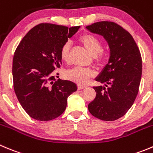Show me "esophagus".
I'll return each mask as SVG.
<instances>
[{
  "instance_id": "esophagus-1",
  "label": "esophagus",
  "mask_w": 153,
  "mask_h": 153,
  "mask_svg": "<svg viewBox=\"0 0 153 153\" xmlns=\"http://www.w3.org/2000/svg\"><path fill=\"white\" fill-rule=\"evenodd\" d=\"M78 90H82V89H85V88H86L87 87L85 86V85H78Z\"/></svg>"
}]
</instances>
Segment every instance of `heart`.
Here are the masks:
<instances>
[{
    "label": "heart",
    "instance_id": "1",
    "mask_svg": "<svg viewBox=\"0 0 153 153\" xmlns=\"http://www.w3.org/2000/svg\"><path fill=\"white\" fill-rule=\"evenodd\" d=\"M79 41L85 47V49L94 56V62L97 65H100L103 62L105 54L102 49V42L98 38L90 34H85L79 38ZM70 49L71 43L66 41L62 44L59 51V56L62 61L68 63L70 60ZM94 76V72L91 68L75 67L66 70L64 73V77L66 79L73 81L78 85L87 83L90 78Z\"/></svg>",
    "mask_w": 153,
    "mask_h": 153
}]
</instances>
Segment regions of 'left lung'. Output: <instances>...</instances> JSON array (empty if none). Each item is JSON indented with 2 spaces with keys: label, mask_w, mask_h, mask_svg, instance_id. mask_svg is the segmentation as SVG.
Segmentation results:
<instances>
[{
  "label": "left lung",
  "mask_w": 153,
  "mask_h": 153,
  "mask_svg": "<svg viewBox=\"0 0 153 153\" xmlns=\"http://www.w3.org/2000/svg\"><path fill=\"white\" fill-rule=\"evenodd\" d=\"M87 28L102 35L110 48L109 62L96 79L105 87H93L96 97L88 110L102 121H115L127 113L137 96L142 75L140 52L131 34L115 22L102 21Z\"/></svg>",
  "instance_id": "left-lung-1"
}]
</instances>
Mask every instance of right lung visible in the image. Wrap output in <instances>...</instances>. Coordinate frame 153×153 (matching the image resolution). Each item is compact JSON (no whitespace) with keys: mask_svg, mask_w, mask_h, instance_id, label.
Masks as SVG:
<instances>
[{"mask_svg":"<svg viewBox=\"0 0 153 153\" xmlns=\"http://www.w3.org/2000/svg\"><path fill=\"white\" fill-rule=\"evenodd\" d=\"M80 26L41 23L19 44L13 59V81L19 102L30 117L50 121L65 111L67 98L77 91L75 83L59 78V51Z\"/></svg>","mask_w":153,"mask_h":153,"instance_id":"1","label":"right lung"}]
</instances>
